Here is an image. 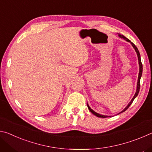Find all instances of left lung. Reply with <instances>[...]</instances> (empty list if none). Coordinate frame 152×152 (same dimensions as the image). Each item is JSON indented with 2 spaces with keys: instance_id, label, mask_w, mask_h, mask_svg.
Wrapping results in <instances>:
<instances>
[{
  "instance_id": "1",
  "label": "left lung",
  "mask_w": 152,
  "mask_h": 152,
  "mask_svg": "<svg viewBox=\"0 0 152 152\" xmlns=\"http://www.w3.org/2000/svg\"><path fill=\"white\" fill-rule=\"evenodd\" d=\"M118 35H119V36L120 37L123 38V39H125L126 41H127V42H130L131 43H132V46H133V48L135 49V51H136V52H137V57H138V60H139V65H140V72H139V76H138L137 86V91H136L135 94V95H134V96L133 97V99H132V101H131V102H129V104L127 105V106L125 108V109L123 110V111H121V113H123V112L125 111V110H127V109H128V108L130 107V105L132 104L133 101H134V99H135L136 97H137V95H138L139 92H140V79H141V75H142V72H143V66H142V63H141V56H140V51H139V50H138L137 48L136 47V46H135V45L134 44V43H133L132 42H131V41H130L129 39H128L127 37H125V36H123V35H121V34H118ZM87 106H88V109L90 110V111H91V112L92 113V114H94V115H96V117H101V118H105V117H107V116H104V115H100V114H99V113H96V112H94L93 110H92V109H91V107H90L88 106V104H87Z\"/></svg>"
}]
</instances>
